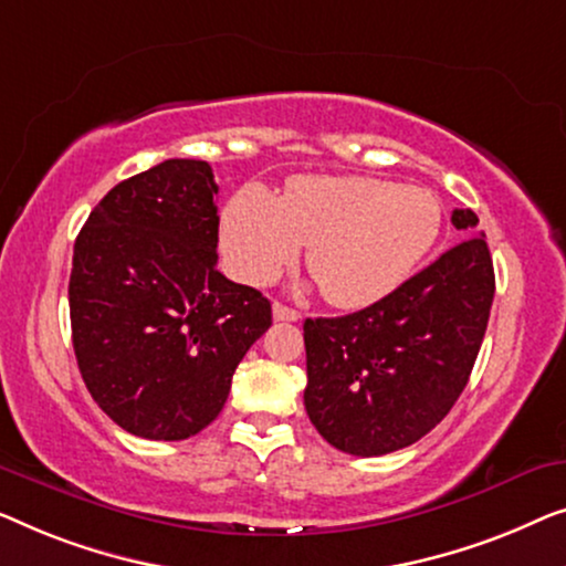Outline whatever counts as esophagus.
<instances>
[{"label": "esophagus", "instance_id": "obj_1", "mask_svg": "<svg viewBox=\"0 0 566 566\" xmlns=\"http://www.w3.org/2000/svg\"><path fill=\"white\" fill-rule=\"evenodd\" d=\"M272 313H274V321H280V323H297L300 317H302L297 310L286 307V305H282V302H274Z\"/></svg>", "mask_w": 566, "mask_h": 566}]
</instances>
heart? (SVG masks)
I'll list each match as a JSON object with an SVG mask.
<instances>
[{"instance_id": "heart-1", "label": "heart", "mask_w": 566, "mask_h": 566, "mask_svg": "<svg viewBox=\"0 0 566 566\" xmlns=\"http://www.w3.org/2000/svg\"><path fill=\"white\" fill-rule=\"evenodd\" d=\"M441 202L431 189L377 177H297L282 197L243 187L222 212L220 241L238 280L264 286L297 261L336 307L392 294L433 249Z\"/></svg>"}]
</instances>
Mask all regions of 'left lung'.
Here are the masks:
<instances>
[{
    "mask_svg": "<svg viewBox=\"0 0 566 566\" xmlns=\"http://www.w3.org/2000/svg\"><path fill=\"white\" fill-rule=\"evenodd\" d=\"M464 241L385 300L344 317H307L305 410L338 451L381 457L449 416L488 331L495 269L472 210Z\"/></svg>",
    "mask_w": 566,
    "mask_h": 566,
    "instance_id": "1",
    "label": "left lung"
}]
</instances>
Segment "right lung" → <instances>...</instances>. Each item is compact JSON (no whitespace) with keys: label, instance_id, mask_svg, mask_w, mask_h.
Masks as SVG:
<instances>
[{"label":"right lung","instance_id":"obj_1","mask_svg":"<svg viewBox=\"0 0 566 566\" xmlns=\"http://www.w3.org/2000/svg\"><path fill=\"white\" fill-rule=\"evenodd\" d=\"M218 185L169 158L102 197L74 243L71 338L94 402L148 441L220 416L235 366L272 325L259 290L218 272Z\"/></svg>","mask_w":566,"mask_h":566}]
</instances>
